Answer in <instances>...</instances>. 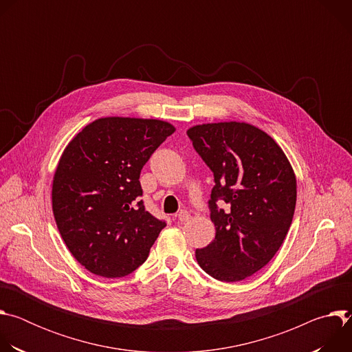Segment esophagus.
Wrapping results in <instances>:
<instances>
[{"label":"esophagus","mask_w":352,"mask_h":352,"mask_svg":"<svg viewBox=\"0 0 352 352\" xmlns=\"http://www.w3.org/2000/svg\"><path fill=\"white\" fill-rule=\"evenodd\" d=\"M190 219V214H189V212H186V210H181L179 213H178V220L181 221V223H184V221H188Z\"/></svg>","instance_id":"1"}]
</instances>
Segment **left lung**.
I'll return each instance as SVG.
<instances>
[{
  "instance_id": "8db88e82",
  "label": "left lung",
  "mask_w": 352,
  "mask_h": 352,
  "mask_svg": "<svg viewBox=\"0 0 352 352\" xmlns=\"http://www.w3.org/2000/svg\"><path fill=\"white\" fill-rule=\"evenodd\" d=\"M186 133L214 177L209 209L216 236L196 249V261L216 280L241 281L272 261L289 230L294 170L274 139L250 124H204Z\"/></svg>"
}]
</instances>
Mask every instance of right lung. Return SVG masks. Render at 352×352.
Instances as JSON below:
<instances>
[{
  "instance_id": "add662e5",
  "label": "right lung",
  "mask_w": 352,
  "mask_h": 352,
  "mask_svg": "<svg viewBox=\"0 0 352 352\" xmlns=\"http://www.w3.org/2000/svg\"><path fill=\"white\" fill-rule=\"evenodd\" d=\"M174 131L160 120L106 117L65 147L53 179V213L69 252L93 274H131L166 227L146 212L139 177Z\"/></svg>"
}]
</instances>
